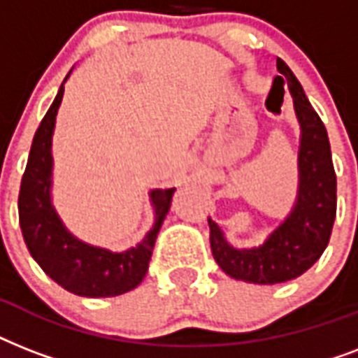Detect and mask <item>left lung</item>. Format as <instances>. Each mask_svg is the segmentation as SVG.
I'll use <instances>...</instances> for the list:
<instances>
[{
  "mask_svg": "<svg viewBox=\"0 0 358 358\" xmlns=\"http://www.w3.org/2000/svg\"><path fill=\"white\" fill-rule=\"evenodd\" d=\"M277 70L280 76L275 83L288 85L301 124L299 195L294 212L256 249L230 247L208 217L210 245L219 267L232 278L252 284L286 282L310 269L327 249L336 217V173L327 129L282 59H277Z\"/></svg>",
  "mask_w": 358,
  "mask_h": 358,
  "instance_id": "left-lung-1",
  "label": "left lung"
}]
</instances>
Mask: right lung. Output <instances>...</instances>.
<instances>
[{
  "mask_svg": "<svg viewBox=\"0 0 358 358\" xmlns=\"http://www.w3.org/2000/svg\"><path fill=\"white\" fill-rule=\"evenodd\" d=\"M64 87L36 128L18 195L20 229L31 256L48 277L81 297H115L139 286L150 264L157 232L171 208L173 189L150 193L156 223L137 247L126 252L98 249L76 239L64 229L50 201L52 134Z\"/></svg>",
  "mask_w": 358,
  "mask_h": 358,
  "instance_id": "add662e5",
  "label": "right lung"
}]
</instances>
